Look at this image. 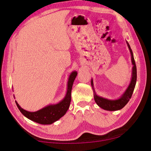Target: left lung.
Masks as SVG:
<instances>
[{
  "instance_id": "left-lung-1",
  "label": "left lung",
  "mask_w": 151,
  "mask_h": 151,
  "mask_svg": "<svg viewBox=\"0 0 151 151\" xmlns=\"http://www.w3.org/2000/svg\"><path fill=\"white\" fill-rule=\"evenodd\" d=\"M127 44L128 46V48H129V49L130 50V52H131V62H132V65H133V66H132V77H131V83H130L129 86H128L127 88L126 89V91H124V93L122 94V96L118 99H115V100H111V99L103 98V97L97 95L94 89L93 78H92V80L91 81V86L92 87H93V90L94 92V101H95V103L97 104V105L100 106L101 109L106 110V111H118V110H120L123 108V107L128 103V102L129 101L130 99H131L132 94L133 93L135 85H136V83H137L136 64H135V61L134 59L133 53H132L131 47H130V45L127 41Z\"/></svg>"
}]
</instances>
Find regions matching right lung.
Instances as JSON below:
<instances>
[{"mask_svg":"<svg viewBox=\"0 0 151 151\" xmlns=\"http://www.w3.org/2000/svg\"><path fill=\"white\" fill-rule=\"evenodd\" d=\"M77 75L76 71H73L69 75L67 82V91L66 95L62 101L55 104H49L44 108L35 112H29L23 109L17 101L15 103L21 113L31 121L41 124H51L58 121L66 114L69 108L71 101V91H72L74 81Z\"/></svg>","mask_w":151,"mask_h":151,"instance_id":"1","label":"right lung"}]
</instances>
